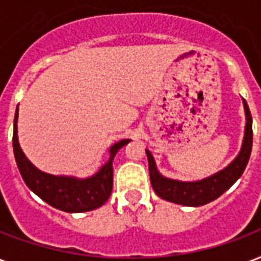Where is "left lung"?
<instances>
[{
  "instance_id": "left-lung-1",
  "label": "left lung",
  "mask_w": 261,
  "mask_h": 261,
  "mask_svg": "<svg viewBox=\"0 0 261 261\" xmlns=\"http://www.w3.org/2000/svg\"><path fill=\"white\" fill-rule=\"evenodd\" d=\"M244 107H245L246 113V128L241 152L230 166L210 178L202 179L198 182H179V180L164 178L159 174L156 164H154V159L150 152L146 150L150 184L157 196L162 197L163 200L180 204V205L200 206L216 200L228 188H231L232 185L236 184L237 179L245 171L246 164L249 162L250 152H252V144H253L252 115H250L249 107L245 99H244Z\"/></svg>"
}]
</instances>
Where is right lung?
<instances>
[{
	"instance_id": "1",
	"label": "right lung",
	"mask_w": 261,
	"mask_h": 261,
	"mask_svg": "<svg viewBox=\"0 0 261 261\" xmlns=\"http://www.w3.org/2000/svg\"><path fill=\"white\" fill-rule=\"evenodd\" d=\"M17 108L13 122V153L16 164L25 185L49 205L64 212H86L98 208L108 200L113 186V157L117 150L130 142V139L119 141L111 148V159L99 172L89 179H73L53 176L37 170L25 159L17 141Z\"/></svg>"
}]
</instances>
